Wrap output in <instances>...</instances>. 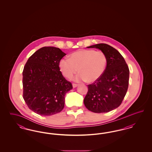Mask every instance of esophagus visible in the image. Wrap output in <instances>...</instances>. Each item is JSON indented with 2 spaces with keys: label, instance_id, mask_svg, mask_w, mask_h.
I'll list each match as a JSON object with an SVG mask.
<instances>
[{
  "label": "esophagus",
  "instance_id": "1",
  "mask_svg": "<svg viewBox=\"0 0 152 152\" xmlns=\"http://www.w3.org/2000/svg\"><path fill=\"white\" fill-rule=\"evenodd\" d=\"M73 85V88H76V87H77L79 85L78 84H75V83H73L72 84Z\"/></svg>",
  "mask_w": 152,
  "mask_h": 152
}]
</instances>
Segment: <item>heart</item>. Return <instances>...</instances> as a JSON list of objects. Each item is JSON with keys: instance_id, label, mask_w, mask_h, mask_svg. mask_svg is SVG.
Returning <instances> with one entry per match:
<instances>
[{"instance_id": "1", "label": "heart", "mask_w": 152, "mask_h": 152, "mask_svg": "<svg viewBox=\"0 0 152 152\" xmlns=\"http://www.w3.org/2000/svg\"><path fill=\"white\" fill-rule=\"evenodd\" d=\"M107 64V58L102 51L83 50L73 52L70 58H63L59 61L60 71L66 78L75 77L76 81H87L94 83L99 79L104 72Z\"/></svg>"}]
</instances>
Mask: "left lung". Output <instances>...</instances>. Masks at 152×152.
<instances>
[{
	"instance_id": "8db88e82",
	"label": "left lung",
	"mask_w": 152,
	"mask_h": 152,
	"mask_svg": "<svg viewBox=\"0 0 152 152\" xmlns=\"http://www.w3.org/2000/svg\"><path fill=\"white\" fill-rule=\"evenodd\" d=\"M88 48H96L103 52L107 58V64L101 77L88 85L84 103L94 113L109 112L121 105L126 94L129 67L120 52L108 44H97Z\"/></svg>"
}]
</instances>
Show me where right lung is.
<instances>
[{
	"label": "right lung",
	"mask_w": 152,
	"mask_h": 152,
	"mask_svg": "<svg viewBox=\"0 0 152 152\" xmlns=\"http://www.w3.org/2000/svg\"><path fill=\"white\" fill-rule=\"evenodd\" d=\"M66 55L60 48L44 47L31 55L23 71V97L29 109L41 116H51L64 107L65 94L73 88L60 71Z\"/></svg>",
	"instance_id": "right-lung-1"
}]
</instances>
